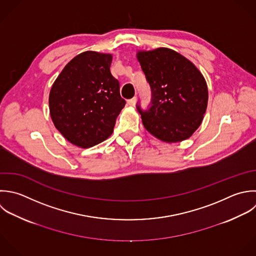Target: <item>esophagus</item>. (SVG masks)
I'll list each match as a JSON object with an SVG mask.
<instances>
[{
    "instance_id": "obj_1",
    "label": "esophagus",
    "mask_w": 256,
    "mask_h": 256,
    "mask_svg": "<svg viewBox=\"0 0 256 256\" xmlns=\"http://www.w3.org/2000/svg\"><path fill=\"white\" fill-rule=\"evenodd\" d=\"M136 96L128 100V106H134L136 104Z\"/></svg>"
}]
</instances>
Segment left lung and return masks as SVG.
<instances>
[{
    "label": "left lung",
    "mask_w": 256,
    "mask_h": 256,
    "mask_svg": "<svg viewBox=\"0 0 256 256\" xmlns=\"http://www.w3.org/2000/svg\"><path fill=\"white\" fill-rule=\"evenodd\" d=\"M136 58L152 90L150 106L142 110L146 130L166 142L184 140L200 126L208 90L198 68L178 52L158 48L140 50Z\"/></svg>",
    "instance_id": "8db88e82"
}]
</instances>
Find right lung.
<instances>
[{"label": "right lung", "instance_id": "obj_1", "mask_svg": "<svg viewBox=\"0 0 256 256\" xmlns=\"http://www.w3.org/2000/svg\"><path fill=\"white\" fill-rule=\"evenodd\" d=\"M112 56L84 52L66 64L48 96L56 130L72 144L86 148L106 140L126 104L110 72Z\"/></svg>", "mask_w": 256, "mask_h": 256}]
</instances>
